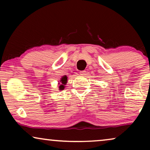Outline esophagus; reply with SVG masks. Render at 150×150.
<instances>
[{
  "mask_svg": "<svg viewBox=\"0 0 150 150\" xmlns=\"http://www.w3.org/2000/svg\"><path fill=\"white\" fill-rule=\"evenodd\" d=\"M80 74H81V75L85 76V75H86V71H85V70L81 71H80Z\"/></svg>",
  "mask_w": 150,
  "mask_h": 150,
  "instance_id": "esophagus-1",
  "label": "esophagus"
}]
</instances>
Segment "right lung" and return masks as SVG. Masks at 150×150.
I'll list each match as a JSON object with an SVG mask.
<instances>
[{
	"mask_svg": "<svg viewBox=\"0 0 150 150\" xmlns=\"http://www.w3.org/2000/svg\"><path fill=\"white\" fill-rule=\"evenodd\" d=\"M59 82V90H63L65 89V85H66L67 82V77L66 75L63 76H62L61 78L60 81H58Z\"/></svg>",
	"mask_w": 150,
	"mask_h": 150,
	"instance_id": "1",
	"label": "right lung"
}]
</instances>
